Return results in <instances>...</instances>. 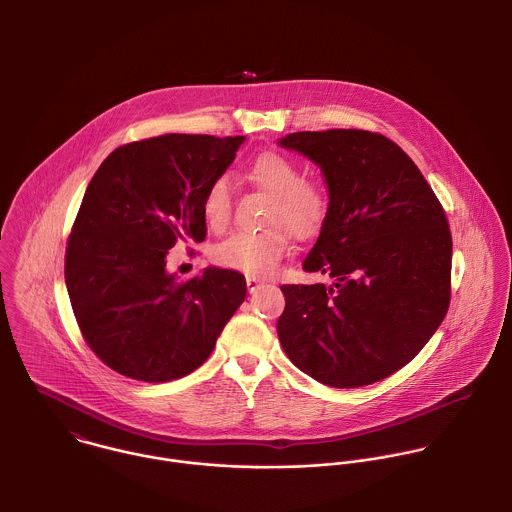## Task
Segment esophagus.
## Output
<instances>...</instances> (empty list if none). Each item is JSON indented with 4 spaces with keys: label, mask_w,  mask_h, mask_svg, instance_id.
I'll list each match as a JSON object with an SVG mask.
<instances>
[{
    "label": "esophagus",
    "mask_w": 512,
    "mask_h": 512,
    "mask_svg": "<svg viewBox=\"0 0 512 512\" xmlns=\"http://www.w3.org/2000/svg\"><path fill=\"white\" fill-rule=\"evenodd\" d=\"M260 284H262V280L256 278V276H248V278H246V286H248V292L250 293L254 292Z\"/></svg>",
    "instance_id": "esophagus-1"
}]
</instances>
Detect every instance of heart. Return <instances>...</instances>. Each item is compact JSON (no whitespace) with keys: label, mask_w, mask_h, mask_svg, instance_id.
Wrapping results in <instances>:
<instances>
[{"label":"heart","mask_w":512,"mask_h":512,"mask_svg":"<svg viewBox=\"0 0 512 512\" xmlns=\"http://www.w3.org/2000/svg\"><path fill=\"white\" fill-rule=\"evenodd\" d=\"M248 179L272 195L264 230H238L213 248V260L228 270L250 276L272 274L290 250L288 227L297 238L315 234L329 211V193L323 183L305 179L292 157L264 151L250 161ZM203 219L213 230H222L232 217V185L226 175L215 177L203 193ZM287 227L284 229L283 226Z\"/></svg>","instance_id":"obj_1"}]
</instances>
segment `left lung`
<instances>
[{
    "label": "left lung",
    "instance_id": "1",
    "mask_svg": "<svg viewBox=\"0 0 512 512\" xmlns=\"http://www.w3.org/2000/svg\"><path fill=\"white\" fill-rule=\"evenodd\" d=\"M329 187L321 234L303 260L325 284H286L278 337L293 365L333 388H357L408 365L451 299L445 211L406 151L366 130L282 138Z\"/></svg>",
    "mask_w": 512,
    "mask_h": 512
}]
</instances>
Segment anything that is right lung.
I'll use <instances>...</instances> for the list:
<instances>
[{
  "label": "right lung",
  "mask_w": 512,
  "mask_h": 512,
  "mask_svg": "<svg viewBox=\"0 0 512 512\" xmlns=\"http://www.w3.org/2000/svg\"><path fill=\"white\" fill-rule=\"evenodd\" d=\"M244 136L165 134L114 149L86 187L65 254L80 333L112 370L169 382L203 365L246 297L234 270L177 282L165 256L203 242V193Z\"/></svg>",
  "instance_id": "obj_1"
}]
</instances>
